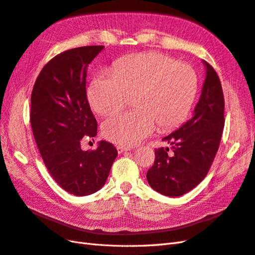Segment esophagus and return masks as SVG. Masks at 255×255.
<instances>
[{
  "mask_svg": "<svg viewBox=\"0 0 255 255\" xmlns=\"http://www.w3.org/2000/svg\"><path fill=\"white\" fill-rule=\"evenodd\" d=\"M130 148H128V146H126V145H118L117 146V151L119 154L126 152V151H129Z\"/></svg>",
  "mask_w": 255,
  "mask_h": 255,
  "instance_id": "esophagus-1",
  "label": "esophagus"
}]
</instances>
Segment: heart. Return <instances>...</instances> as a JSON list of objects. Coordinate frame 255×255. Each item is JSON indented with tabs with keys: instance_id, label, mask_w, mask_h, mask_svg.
<instances>
[{
	"instance_id": "1",
	"label": "heart",
	"mask_w": 255,
	"mask_h": 255,
	"mask_svg": "<svg viewBox=\"0 0 255 255\" xmlns=\"http://www.w3.org/2000/svg\"><path fill=\"white\" fill-rule=\"evenodd\" d=\"M198 91V75L188 64L158 52L135 54L115 63L112 72L91 81L88 99L94 111L107 116L134 98L136 111L116 114L102 126L103 136L117 144L139 143L155 130L175 128L185 121Z\"/></svg>"
}]
</instances>
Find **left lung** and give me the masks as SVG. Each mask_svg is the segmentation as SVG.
<instances>
[{
	"label": "left lung",
	"mask_w": 255,
	"mask_h": 255,
	"mask_svg": "<svg viewBox=\"0 0 255 255\" xmlns=\"http://www.w3.org/2000/svg\"><path fill=\"white\" fill-rule=\"evenodd\" d=\"M206 78L194 116L164 137L171 144L155 149V160L146 172L150 186L159 194L180 197L202 182L218 151L225 128V98L214 68L203 60Z\"/></svg>",
	"instance_id": "8db88e82"
}]
</instances>
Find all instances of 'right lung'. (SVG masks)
Instances as JSON below:
<instances>
[{
	"instance_id": "add662e5",
	"label": "right lung",
	"mask_w": 255,
	"mask_h": 255,
	"mask_svg": "<svg viewBox=\"0 0 255 255\" xmlns=\"http://www.w3.org/2000/svg\"><path fill=\"white\" fill-rule=\"evenodd\" d=\"M104 45L65 51L45 65L30 97V126L49 173L75 196H88L104 186L118 155L105 140L98 149L83 151L84 136L97 135L98 123L86 94L87 66Z\"/></svg>"
}]
</instances>
